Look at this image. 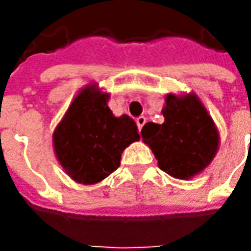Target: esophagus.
<instances>
[{
  "label": "esophagus",
  "instance_id": "obj_1",
  "mask_svg": "<svg viewBox=\"0 0 251 251\" xmlns=\"http://www.w3.org/2000/svg\"><path fill=\"white\" fill-rule=\"evenodd\" d=\"M135 123H137V127H138V130H142V127H144V124L147 123V117H144V116H140L137 120H135Z\"/></svg>",
  "mask_w": 251,
  "mask_h": 251
}]
</instances>
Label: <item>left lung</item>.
I'll return each mask as SVG.
<instances>
[{
    "instance_id": "obj_1",
    "label": "left lung",
    "mask_w": 251,
    "mask_h": 251,
    "mask_svg": "<svg viewBox=\"0 0 251 251\" xmlns=\"http://www.w3.org/2000/svg\"><path fill=\"white\" fill-rule=\"evenodd\" d=\"M162 124L147 123L141 137L169 176L190 180L204 172L219 150V131L196 93H169Z\"/></svg>"
}]
</instances>
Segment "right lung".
Returning a JSON list of instances; mask_svg holds the SVG:
<instances>
[{
    "instance_id": "1",
    "label": "right lung",
    "mask_w": 251,
    "mask_h": 251,
    "mask_svg": "<svg viewBox=\"0 0 251 251\" xmlns=\"http://www.w3.org/2000/svg\"><path fill=\"white\" fill-rule=\"evenodd\" d=\"M110 93L95 82L76 93L53 132L55 158L79 184H96L120 166L123 151L140 140L127 114L116 117L107 106Z\"/></svg>"
}]
</instances>
